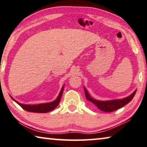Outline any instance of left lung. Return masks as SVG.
<instances>
[{
    "instance_id": "1",
    "label": "left lung",
    "mask_w": 147,
    "mask_h": 147,
    "mask_svg": "<svg viewBox=\"0 0 147 147\" xmlns=\"http://www.w3.org/2000/svg\"><path fill=\"white\" fill-rule=\"evenodd\" d=\"M84 89L86 99L88 101H90L93 104H94L98 109H100V110L103 111H105V112H111V111H115L116 109H118L125 106L126 104H127L129 102H130L132 100L135 95V93H136V90H135L130 96H129L128 97L125 98H123V99L109 100V101H99V100H96L92 98L89 95L86 89L85 88H84Z\"/></svg>"
}]
</instances>
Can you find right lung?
Instances as JSON below:
<instances>
[{"mask_svg": "<svg viewBox=\"0 0 147 147\" xmlns=\"http://www.w3.org/2000/svg\"><path fill=\"white\" fill-rule=\"evenodd\" d=\"M63 89H64V86H63L59 94V96L55 100H54L53 102H51L49 103H45V104H36V105L22 104L16 101V100L13 99L12 97L11 98H12V99L14 100L18 104L20 105V106L24 109H25L26 111H30V112H36V113H47V112H49V111H52L53 109H54L57 106H58L59 104L61 96H62V94H63Z\"/></svg>", "mask_w": 147, "mask_h": 147, "instance_id": "right-lung-1", "label": "right lung"}]
</instances>
